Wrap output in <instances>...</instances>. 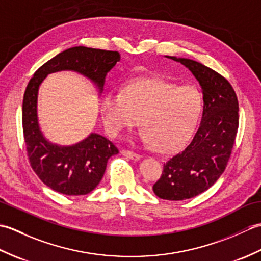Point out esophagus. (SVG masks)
Instances as JSON below:
<instances>
[{
	"instance_id": "obj_1",
	"label": "esophagus",
	"mask_w": 261,
	"mask_h": 261,
	"mask_svg": "<svg viewBox=\"0 0 261 261\" xmlns=\"http://www.w3.org/2000/svg\"><path fill=\"white\" fill-rule=\"evenodd\" d=\"M121 153L123 154V156H125V157H127V158H130V159H132V160H139L140 157H141L139 153L134 152V151H131V150H127V149H122Z\"/></svg>"
}]
</instances>
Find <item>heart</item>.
Returning a JSON list of instances; mask_svg holds the SVG:
<instances>
[{"instance_id": "heart-1", "label": "heart", "mask_w": 261, "mask_h": 261, "mask_svg": "<svg viewBox=\"0 0 261 261\" xmlns=\"http://www.w3.org/2000/svg\"><path fill=\"white\" fill-rule=\"evenodd\" d=\"M105 126L119 134L139 119L141 138L159 152L184 146L195 131L203 112V98L195 87H181L158 79H137L121 92L110 91L101 98Z\"/></svg>"}]
</instances>
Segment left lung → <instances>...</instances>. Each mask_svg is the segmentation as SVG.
<instances>
[{
  "label": "left lung",
  "mask_w": 261,
  "mask_h": 261,
  "mask_svg": "<svg viewBox=\"0 0 261 261\" xmlns=\"http://www.w3.org/2000/svg\"><path fill=\"white\" fill-rule=\"evenodd\" d=\"M192 71L202 87V122L190 145L164 164L153 193L167 201L198 195L223 174L239 126V103L229 81L207 66L187 58L166 56Z\"/></svg>",
  "instance_id": "1"
}]
</instances>
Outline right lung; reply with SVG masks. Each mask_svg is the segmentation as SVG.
<instances>
[{
    "instance_id": "add662e5",
    "label": "right lung",
    "mask_w": 261,
    "mask_h": 261,
    "mask_svg": "<svg viewBox=\"0 0 261 261\" xmlns=\"http://www.w3.org/2000/svg\"><path fill=\"white\" fill-rule=\"evenodd\" d=\"M120 60L118 51L73 47L48 60L36 70L25 88L22 104V127L28 159L43 184L64 195L92 192L107 169L110 157L119 153L112 141L97 134L71 147H59L43 138L38 124V88L43 79L59 70H75L103 90L105 76Z\"/></svg>"
}]
</instances>
